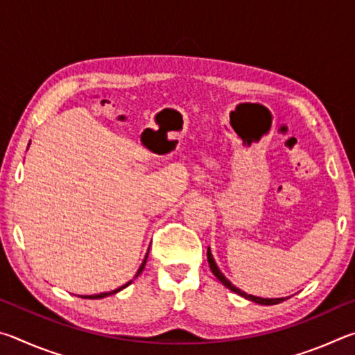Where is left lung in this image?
Segmentation results:
<instances>
[{"label":"left lung","instance_id":"obj_1","mask_svg":"<svg viewBox=\"0 0 355 355\" xmlns=\"http://www.w3.org/2000/svg\"><path fill=\"white\" fill-rule=\"evenodd\" d=\"M207 258H208V264H209V268H211V272L216 275V279H218L222 285L227 286L228 290H232L233 293L239 294V296H243V297L249 299V300H254V302H257V304H261V305H274V304H280V302H284V300H285V297H277V299H264V297L252 296V294H248V293L241 291V290H239V288H236L235 285H232V282L228 280V279L225 277V275L219 271L218 264H216V261H214V258H213V255H211V250H209V248H208V250H207Z\"/></svg>","mask_w":355,"mask_h":355}]
</instances>
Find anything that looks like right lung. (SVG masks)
I'll use <instances>...</instances> for the list:
<instances>
[{
  "label": "right lung",
  "mask_w": 355,
  "mask_h": 355,
  "mask_svg": "<svg viewBox=\"0 0 355 355\" xmlns=\"http://www.w3.org/2000/svg\"><path fill=\"white\" fill-rule=\"evenodd\" d=\"M147 257H148V252H147V255H146V258H144V261H142V264H141V268L137 269V272H136V275H135V279L137 277V275H139L141 272H142V269H144V266H146V261H147ZM130 284H133V280H130V282H127V284L125 285H122L120 288H117V290H112V291H110V293H100V294H94V296H81V297H84V299H101V297H106V296H111V294H116V293H119L120 290H123V288H127Z\"/></svg>",
  "instance_id": "1"
}]
</instances>
